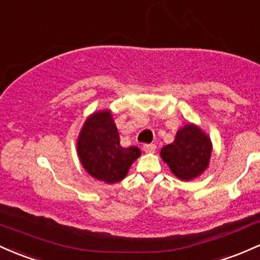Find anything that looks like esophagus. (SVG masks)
I'll return each instance as SVG.
<instances>
[{
  "label": "esophagus",
  "instance_id": "1",
  "mask_svg": "<svg viewBox=\"0 0 260 260\" xmlns=\"http://www.w3.org/2000/svg\"><path fill=\"white\" fill-rule=\"evenodd\" d=\"M144 151L146 153H153L156 151V145L155 144H145Z\"/></svg>",
  "mask_w": 260,
  "mask_h": 260
}]
</instances>
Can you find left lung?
Listing matches in <instances>:
<instances>
[{
    "mask_svg": "<svg viewBox=\"0 0 260 260\" xmlns=\"http://www.w3.org/2000/svg\"><path fill=\"white\" fill-rule=\"evenodd\" d=\"M212 142L200 127L188 124L176 134L175 141L161 149V157L180 180H192L208 167Z\"/></svg>",
    "mask_w": 260,
    "mask_h": 260,
    "instance_id": "left-lung-1",
    "label": "left lung"
}]
</instances>
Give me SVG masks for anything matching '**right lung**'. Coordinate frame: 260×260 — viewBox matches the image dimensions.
Returning a JSON list of instances; mask_svg holds the SVG:
<instances>
[{"mask_svg": "<svg viewBox=\"0 0 260 260\" xmlns=\"http://www.w3.org/2000/svg\"><path fill=\"white\" fill-rule=\"evenodd\" d=\"M77 147L86 172L107 183L121 181L141 153L139 147L120 145L118 129L109 110L94 113L86 119Z\"/></svg>", "mask_w": 260, "mask_h": 260, "instance_id": "right-lung-1", "label": "right lung"}]
</instances>
